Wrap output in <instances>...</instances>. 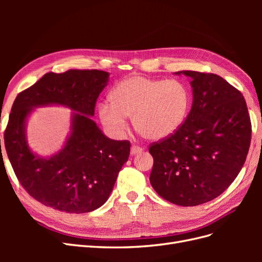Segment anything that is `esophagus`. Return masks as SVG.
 Wrapping results in <instances>:
<instances>
[{"instance_id":"1","label":"esophagus","mask_w":262,"mask_h":262,"mask_svg":"<svg viewBox=\"0 0 262 262\" xmlns=\"http://www.w3.org/2000/svg\"><path fill=\"white\" fill-rule=\"evenodd\" d=\"M142 150H143V148H142L141 146L133 145V146L131 147V154H132V155H136V154H138V153H141Z\"/></svg>"}]
</instances>
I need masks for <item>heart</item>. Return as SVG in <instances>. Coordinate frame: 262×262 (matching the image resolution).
Returning <instances> with one entry per match:
<instances>
[{
	"instance_id": "obj_1",
	"label": "heart",
	"mask_w": 262,
	"mask_h": 262,
	"mask_svg": "<svg viewBox=\"0 0 262 262\" xmlns=\"http://www.w3.org/2000/svg\"><path fill=\"white\" fill-rule=\"evenodd\" d=\"M110 102L98 106L101 123L114 136L126 129L125 117H132L136 131L147 140L172 136L184 124L191 107V93L180 80L132 75L119 82Z\"/></svg>"
}]
</instances>
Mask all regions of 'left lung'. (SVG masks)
Here are the masks:
<instances>
[{
    "mask_svg": "<svg viewBox=\"0 0 262 262\" xmlns=\"http://www.w3.org/2000/svg\"><path fill=\"white\" fill-rule=\"evenodd\" d=\"M191 77L193 102L172 136L149 144V182L158 195L194 207L223 193L238 175L251 141L243 94L213 73L182 71Z\"/></svg>",
    "mask_w": 262,
    "mask_h": 262,
    "instance_id": "8db88e82",
    "label": "left lung"
}]
</instances>
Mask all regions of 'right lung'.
<instances>
[{
	"label": "right lung",
	"instance_id": "add662e5",
	"mask_svg": "<svg viewBox=\"0 0 262 262\" xmlns=\"http://www.w3.org/2000/svg\"><path fill=\"white\" fill-rule=\"evenodd\" d=\"M108 76L99 70L49 72L14 101L4 132L6 153L23 188L46 207L76 214L96 210L107 201L128 161L130 142L106 138L89 117L94 116ZM50 103L78 113L66 146L57 156L40 159L27 145L25 120L31 106Z\"/></svg>",
	"mask_w": 262,
	"mask_h": 262
}]
</instances>
